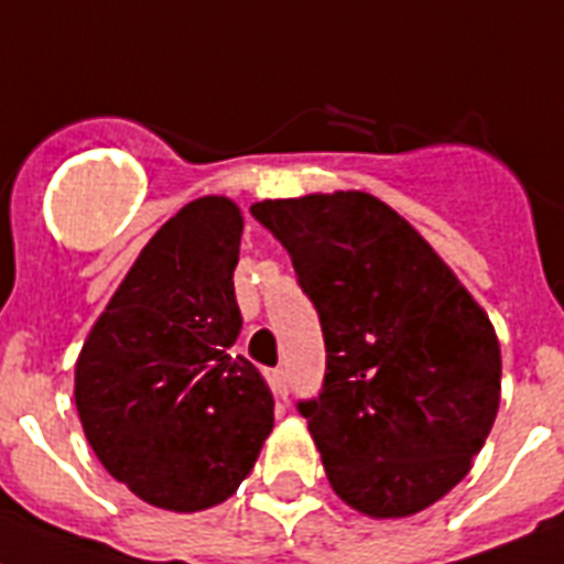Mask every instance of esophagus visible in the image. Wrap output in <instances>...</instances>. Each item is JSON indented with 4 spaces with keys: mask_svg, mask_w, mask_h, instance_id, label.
Returning a JSON list of instances; mask_svg holds the SVG:
<instances>
[{
    "mask_svg": "<svg viewBox=\"0 0 564 564\" xmlns=\"http://www.w3.org/2000/svg\"><path fill=\"white\" fill-rule=\"evenodd\" d=\"M269 384H272V392L278 395V399L286 401V395H290V390H286V372L283 370L269 372Z\"/></svg>",
    "mask_w": 564,
    "mask_h": 564,
    "instance_id": "1",
    "label": "esophagus"
}]
</instances>
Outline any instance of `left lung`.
Here are the masks:
<instances>
[{
  "mask_svg": "<svg viewBox=\"0 0 564 564\" xmlns=\"http://www.w3.org/2000/svg\"><path fill=\"white\" fill-rule=\"evenodd\" d=\"M318 312L326 372L297 413L349 508L419 513L470 470L496 421L494 324L433 246L367 192L254 203Z\"/></svg>",
  "mask_w": 564,
  "mask_h": 564,
  "instance_id": "left-lung-1",
  "label": "left lung"
}]
</instances>
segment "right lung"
Listing matches in <instances>:
<instances>
[{"instance_id": "right-lung-1", "label": "right lung", "mask_w": 564, "mask_h": 564, "mask_svg": "<svg viewBox=\"0 0 564 564\" xmlns=\"http://www.w3.org/2000/svg\"><path fill=\"white\" fill-rule=\"evenodd\" d=\"M243 217L200 197L145 243L77 361L79 421L131 494L192 513L229 499L272 433L267 378L231 355Z\"/></svg>"}]
</instances>
